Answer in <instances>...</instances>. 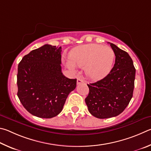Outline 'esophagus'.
<instances>
[{
    "instance_id": "obj_1",
    "label": "esophagus",
    "mask_w": 151,
    "mask_h": 151,
    "mask_svg": "<svg viewBox=\"0 0 151 151\" xmlns=\"http://www.w3.org/2000/svg\"><path fill=\"white\" fill-rule=\"evenodd\" d=\"M84 83V81L82 80V79H81V78H78V80H77V83L78 84H81V83Z\"/></svg>"
}]
</instances>
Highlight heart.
Wrapping results in <instances>:
<instances>
[{
    "mask_svg": "<svg viewBox=\"0 0 151 151\" xmlns=\"http://www.w3.org/2000/svg\"><path fill=\"white\" fill-rule=\"evenodd\" d=\"M70 61L66 66L76 71L75 65L84 67L86 76L97 80L104 77L111 70L115 60V52L109 47L97 44H88L78 46L70 54Z\"/></svg>",
    "mask_w": 151,
    "mask_h": 151,
    "instance_id": "heart-1",
    "label": "heart"
}]
</instances>
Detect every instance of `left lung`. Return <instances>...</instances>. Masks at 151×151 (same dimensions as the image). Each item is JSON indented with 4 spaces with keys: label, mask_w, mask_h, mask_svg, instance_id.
I'll use <instances>...</instances> for the list:
<instances>
[{
    "label": "left lung",
    "mask_w": 151,
    "mask_h": 151,
    "mask_svg": "<svg viewBox=\"0 0 151 151\" xmlns=\"http://www.w3.org/2000/svg\"><path fill=\"white\" fill-rule=\"evenodd\" d=\"M115 55L113 68L102 80L88 84L85 101L91 114L99 119L115 117L122 113L133 97L135 68L127 52L110 43Z\"/></svg>",
    "instance_id": "obj_1"
}]
</instances>
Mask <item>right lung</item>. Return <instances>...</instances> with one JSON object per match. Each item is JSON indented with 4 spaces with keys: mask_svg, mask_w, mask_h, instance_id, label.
<instances>
[{
    "mask_svg": "<svg viewBox=\"0 0 151 151\" xmlns=\"http://www.w3.org/2000/svg\"><path fill=\"white\" fill-rule=\"evenodd\" d=\"M62 47L45 44L24 55L18 63L17 96L32 115L52 118L62 111L68 95L76 87V79L62 72Z\"/></svg>",
    "mask_w": 151,
    "mask_h": 151,
    "instance_id": "obj_1",
    "label": "right lung"
}]
</instances>
